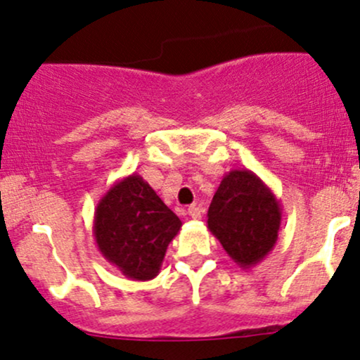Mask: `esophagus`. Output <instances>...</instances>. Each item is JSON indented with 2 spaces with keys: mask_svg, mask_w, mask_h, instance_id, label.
<instances>
[{
  "mask_svg": "<svg viewBox=\"0 0 360 360\" xmlns=\"http://www.w3.org/2000/svg\"><path fill=\"white\" fill-rule=\"evenodd\" d=\"M188 216H191L192 219H200V209L197 207V205H191V207H188Z\"/></svg>",
  "mask_w": 360,
  "mask_h": 360,
  "instance_id": "obj_1",
  "label": "esophagus"
}]
</instances>
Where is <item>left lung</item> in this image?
Instances as JSON below:
<instances>
[{
  "instance_id": "obj_1",
  "label": "left lung",
  "mask_w": 360,
  "mask_h": 360,
  "mask_svg": "<svg viewBox=\"0 0 360 360\" xmlns=\"http://www.w3.org/2000/svg\"><path fill=\"white\" fill-rule=\"evenodd\" d=\"M282 205L264 180L250 169L223 176L207 211V228L241 269H252L272 252Z\"/></svg>"
}]
</instances>
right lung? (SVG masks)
Returning a JSON list of instances; mask_svg holds the SVG:
<instances>
[{
  "mask_svg": "<svg viewBox=\"0 0 360 360\" xmlns=\"http://www.w3.org/2000/svg\"><path fill=\"white\" fill-rule=\"evenodd\" d=\"M180 228L179 216L137 173L108 188L93 219L98 252L131 281L158 276L169 241Z\"/></svg>",
  "mask_w": 360,
  "mask_h": 360,
  "instance_id": "1",
  "label": "right lung"
}]
</instances>
